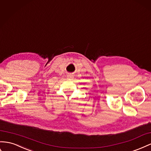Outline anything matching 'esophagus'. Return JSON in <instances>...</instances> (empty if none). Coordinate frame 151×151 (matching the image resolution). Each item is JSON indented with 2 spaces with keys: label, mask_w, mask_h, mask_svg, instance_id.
<instances>
[{
  "label": "esophagus",
  "mask_w": 151,
  "mask_h": 151,
  "mask_svg": "<svg viewBox=\"0 0 151 151\" xmlns=\"http://www.w3.org/2000/svg\"><path fill=\"white\" fill-rule=\"evenodd\" d=\"M74 77V76L73 74H69L67 75V79H73Z\"/></svg>",
  "instance_id": "obj_1"
}]
</instances>
